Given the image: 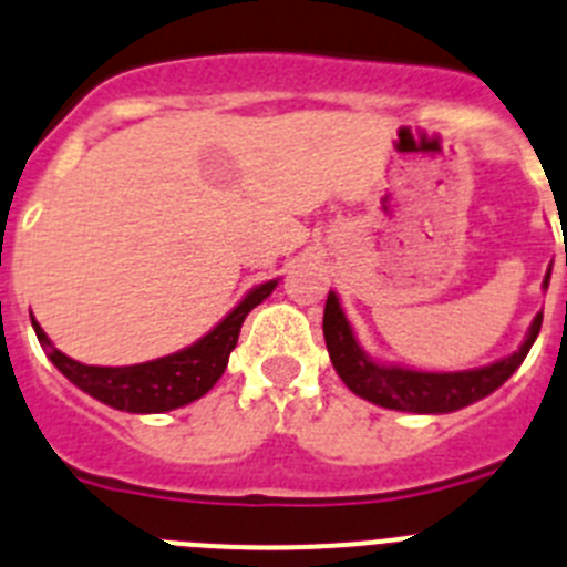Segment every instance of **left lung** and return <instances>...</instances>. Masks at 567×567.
I'll use <instances>...</instances> for the list:
<instances>
[{
	"label": "left lung",
	"mask_w": 567,
	"mask_h": 567,
	"mask_svg": "<svg viewBox=\"0 0 567 567\" xmlns=\"http://www.w3.org/2000/svg\"><path fill=\"white\" fill-rule=\"evenodd\" d=\"M550 269L545 272L543 287L548 289ZM543 329V312L530 320V329L525 334L523 346L508 358H499L480 369H465V372H417V369H405V365L378 363L363 352V346L354 338V329L346 318L340 298L329 292L327 309H323V338H327L329 358H332L334 372L340 374L349 389L358 398L369 400L383 409L394 412H412V414H449L465 409V405L477 403L497 392L499 385L517 372L525 354L537 340Z\"/></svg>",
	"instance_id": "1"
}]
</instances>
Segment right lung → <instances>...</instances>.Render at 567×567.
Masks as SVG:
<instances>
[{"label": "right lung", "mask_w": 567, "mask_h": 567, "mask_svg": "<svg viewBox=\"0 0 567 567\" xmlns=\"http://www.w3.org/2000/svg\"><path fill=\"white\" fill-rule=\"evenodd\" d=\"M275 287H278V278L249 289L244 300L218 327L209 329L202 340H195L193 346H187L182 352L135 365L79 363V360L68 358V354L59 352L56 346L50 343V338L39 327L37 318H30V323H33V332H37L39 343L48 352L50 363L56 365L70 383L79 385L84 394L102 400L104 405H113L118 412L162 414L204 398L218 383V378L227 369L229 354H233L235 343H238L240 323L247 320V315L258 303H264L272 295Z\"/></svg>", "instance_id": "obj_1"}]
</instances>
